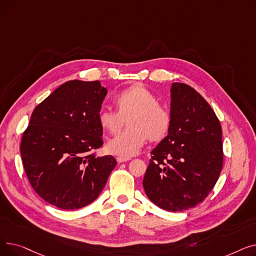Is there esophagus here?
I'll list each match as a JSON object with an SVG mask.
<instances>
[{"label": "esophagus", "mask_w": 256, "mask_h": 256, "mask_svg": "<svg viewBox=\"0 0 256 256\" xmlns=\"http://www.w3.org/2000/svg\"><path fill=\"white\" fill-rule=\"evenodd\" d=\"M117 162L118 163H124V162H126V160H130V158H124V156H117Z\"/></svg>", "instance_id": "obj_1"}]
</instances>
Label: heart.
I'll use <instances>...</instances> for the list:
<instances>
[{"label":"heart","mask_w":256,"mask_h":256,"mask_svg":"<svg viewBox=\"0 0 256 256\" xmlns=\"http://www.w3.org/2000/svg\"><path fill=\"white\" fill-rule=\"evenodd\" d=\"M114 104L116 111L100 109L98 113L100 126L112 135L121 130L126 120L128 124L108 143L111 154L124 158L135 156L148 139L158 142L167 136L171 124L170 113L143 85L135 84L118 92Z\"/></svg>","instance_id":"obj_1"}]
</instances>
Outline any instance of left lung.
Instances as JSON below:
<instances>
[{"mask_svg":"<svg viewBox=\"0 0 256 256\" xmlns=\"http://www.w3.org/2000/svg\"><path fill=\"white\" fill-rule=\"evenodd\" d=\"M170 91V130L150 152L143 188L158 208L182 212L202 202L219 178L222 128L212 106L195 89L172 83Z\"/></svg>","mask_w":256,"mask_h":256,"instance_id":"1","label":"left lung"}]
</instances>
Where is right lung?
Masks as SVG:
<instances>
[{"label":"right lung","instance_id":"obj_1","mask_svg":"<svg viewBox=\"0 0 256 256\" xmlns=\"http://www.w3.org/2000/svg\"><path fill=\"white\" fill-rule=\"evenodd\" d=\"M106 93L98 80H68L34 109L20 154L33 189L50 204H90L117 165L112 156L92 152L102 145L98 113Z\"/></svg>","mask_w":256,"mask_h":256}]
</instances>
